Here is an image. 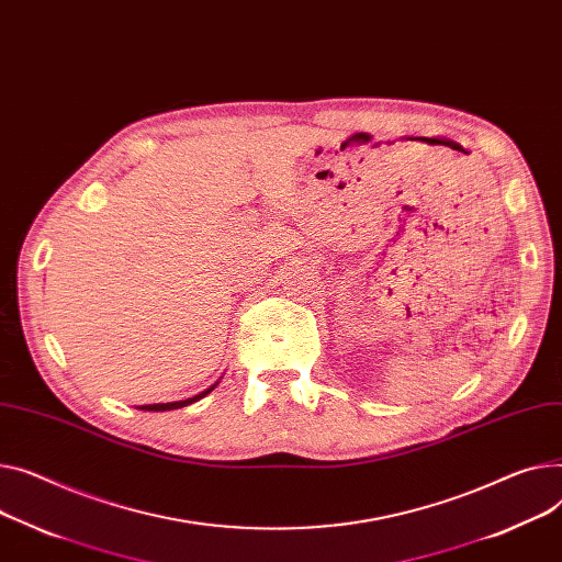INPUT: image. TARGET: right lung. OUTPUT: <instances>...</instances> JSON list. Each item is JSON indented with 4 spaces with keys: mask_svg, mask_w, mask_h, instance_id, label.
<instances>
[{
    "mask_svg": "<svg viewBox=\"0 0 562 562\" xmlns=\"http://www.w3.org/2000/svg\"><path fill=\"white\" fill-rule=\"evenodd\" d=\"M212 389H214V386H212ZM212 389H207V391H205V393H201V395L180 400V402H167V404H144V406H137V408H142V411H171V408H180V406H187V404H192V402H196V400L205 397Z\"/></svg>",
    "mask_w": 562,
    "mask_h": 562,
    "instance_id": "1",
    "label": "right lung"
}]
</instances>
